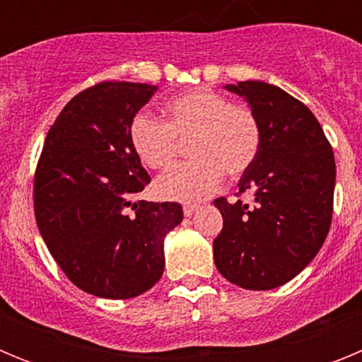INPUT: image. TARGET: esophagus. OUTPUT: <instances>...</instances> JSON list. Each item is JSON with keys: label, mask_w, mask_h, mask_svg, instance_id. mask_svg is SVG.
<instances>
[{"label": "esophagus", "mask_w": 362, "mask_h": 362, "mask_svg": "<svg viewBox=\"0 0 362 362\" xmlns=\"http://www.w3.org/2000/svg\"><path fill=\"white\" fill-rule=\"evenodd\" d=\"M197 209H199V206H197V204H192V203L185 204V206H183V214H185V217H190L192 214L196 212Z\"/></svg>", "instance_id": "esophagus-1"}]
</instances>
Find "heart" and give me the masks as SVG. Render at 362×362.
<instances>
[{
    "mask_svg": "<svg viewBox=\"0 0 362 362\" xmlns=\"http://www.w3.org/2000/svg\"><path fill=\"white\" fill-rule=\"evenodd\" d=\"M163 121L136 114L129 139L137 159L150 170H168L177 159L179 143L188 141L190 163L156 183L165 199L201 201L221 187L225 174L241 177L257 161L263 127L250 107L233 105L212 88H192L172 95L161 107Z\"/></svg>",
    "mask_w": 362,
    "mask_h": 362,
    "instance_id": "heart-1",
    "label": "heart"
}]
</instances>
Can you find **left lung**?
Wrapping results in <instances>:
<instances>
[{
    "label": "left lung",
    "instance_id": "left-lung-1",
    "mask_svg": "<svg viewBox=\"0 0 362 362\" xmlns=\"http://www.w3.org/2000/svg\"><path fill=\"white\" fill-rule=\"evenodd\" d=\"M245 95L263 127L257 161L239 179V197L214 201L223 230L214 239L221 276L246 290L288 283L315 257L332 225L335 159L328 137L299 99L263 81L226 85ZM255 194L248 207L240 199Z\"/></svg>",
    "mask_w": 362,
    "mask_h": 362
}]
</instances>
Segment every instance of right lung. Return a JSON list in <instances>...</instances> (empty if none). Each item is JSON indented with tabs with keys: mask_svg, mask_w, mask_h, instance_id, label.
<instances>
[{
	"mask_svg": "<svg viewBox=\"0 0 362 362\" xmlns=\"http://www.w3.org/2000/svg\"><path fill=\"white\" fill-rule=\"evenodd\" d=\"M153 85L101 81L74 95L50 127L34 174V214L47 248L78 288L130 299L165 270L163 239L179 203L134 201L150 175L129 127Z\"/></svg>",
	"mask_w": 362,
	"mask_h": 362,
	"instance_id": "1",
	"label": "right lung"
}]
</instances>
